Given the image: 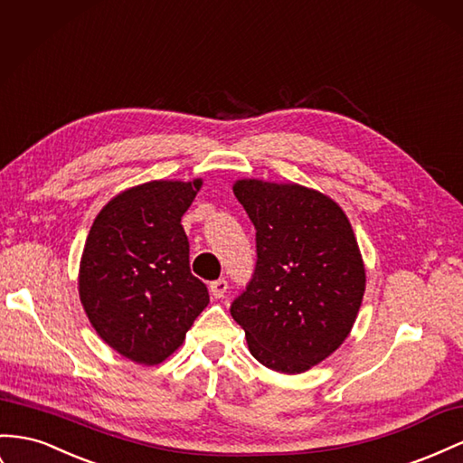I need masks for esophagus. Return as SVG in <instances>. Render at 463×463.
<instances>
[{"instance_id":"1","label":"esophagus","mask_w":463,"mask_h":463,"mask_svg":"<svg viewBox=\"0 0 463 463\" xmlns=\"http://www.w3.org/2000/svg\"><path fill=\"white\" fill-rule=\"evenodd\" d=\"M228 290V280L226 279H218L214 282H210V294L214 296L216 299L223 298V294H226Z\"/></svg>"}]
</instances>
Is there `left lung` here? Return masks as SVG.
<instances>
[{
    "label": "left lung",
    "mask_w": 463,
    "mask_h": 463,
    "mask_svg": "<svg viewBox=\"0 0 463 463\" xmlns=\"http://www.w3.org/2000/svg\"><path fill=\"white\" fill-rule=\"evenodd\" d=\"M233 193L257 230V262L232 317L262 366L306 372L343 345L364 296L351 222L331 198L299 184L243 179Z\"/></svg>",
    "instance_id": "obj_1"
}]
</instances>
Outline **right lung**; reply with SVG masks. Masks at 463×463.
Listing matches in <instances>:
<instances>
[{
  "label": "right lung",
  "instance_id": "add662e5",
  "mask_svg": "<svg viewBox=\"0 0 463 463\" xmlns=\"http://www.w3.org/2000/svg\"><path fill=\"white\" fill-rule=\"evenodd\" d=\"M203 181H152L99 212L87 235L80 298L101 339L138 364L154 366L177 351L208 306L191 272L181 218Z\"/></svg>",
  "mask_w": 463,
  "mask_h": 463
}]
</instances>
